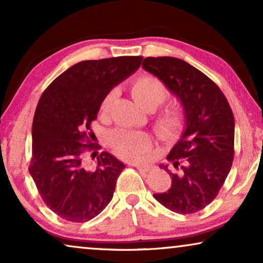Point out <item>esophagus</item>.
I'll list each match as a JSON object with an SVG mask.
<instances>
[{"label": "esophagus", "mask_w": 263, "mask_h": 263, "mask_svg": "<svg viewBox=\"0 0 263 263\" xmlns=\"http://www.w3.org/2000/svg\"><path fill=\"white\" fill-rule=\"evenodd\" d=\"M133 166H135L138 170L141 171H148L149 170V165L148 164H142V163H132Z\"/></svg>", "instance_id": "1"}]
</instances>
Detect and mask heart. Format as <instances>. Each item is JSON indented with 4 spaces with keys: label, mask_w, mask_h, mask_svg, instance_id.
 Listing matches in <instances>:
<instances>
[{
    "label": "heart",
    "mask_w": 263,
    "mask_h": 263,
    "mask_svg": "<svg viewBox=\"0 0 263 263\" xmlns=\"http://www.w3.org/2000/svg\"><path fill=\"white\" fill-rule=\"evenodd\" d=\"M166 96V88L159 79L145 75L135 80L133 85V97L140 106L153 104L156 107L163 102ZM115 98V91H111L104 98L100 110L105 112ZM179 117L175 111L164 114L158 121V127L161 132L170 133L177 127ZM110 142L117 154L125 159H139L151 148V139L146 133L135 130H116L111 133Z\"/></svg>",
    "instance_id": "b5f03b06"
}]
</instances>
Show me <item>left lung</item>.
Segmentation results:
<instances>
[{"mask_svg": "<svg viewBox=\"0 0 263 263\" xmlns=\"http://www.w3.org/2000/svg\"><path fill=\"white\" fill-rule=\"evenodd\" d=\"M142 68L157 77L178 99L184 130L160 165L171 176V188L154 199L179 214L196 213L218 195L233 160L235 118L220 88L185 61L146 57Z\"/></svg>", "mask_w": 263, "mask_h": 263, "instance_id": "left-lung-1", "label": "left lung"}]
</instances>
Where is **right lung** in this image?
I'll use <instances>...</instances> for the list:
<instances>
[{
	"label": "right lung",
	"mask_w": 263,
	"mask_h": 263,
	"mask_svg": "<svg viewBox=\"0 0 263 263\" xmlns=\"http://www.w3.org/2000/svg\"><path fill=\"white\" fill-rule=\"evenodd\" d=\"M141 56L82 61L57 77L43 92L32 124L30 174L43 201L59 217L85 222L112 200L116 181L125 165L109 152L97 156L88 168L85 153L91 123L115 86L134 74ZM85 139L87 144H84Z\"/></svg>",
	"instance_id": "1"
}]
</instances>
